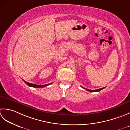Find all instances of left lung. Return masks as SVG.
<instances>
[{
	"label": "left lung",
	"mask_w": 130,
	"mask_h": 130,
	"mask_svg": "<svg viewBox=\"0 0 130 130\" xmlns=\"http://www.w3.org/2000/svg\"><path fill=\"white\" fill-rule=\"evenodd\" d=\"M82 87V86H81ZM83 87V89L89 91H90V92H96V91H99L100 90H103V89H104L105 87H103V88H101V89H96V90H90V89H86V88H84V87Z\"/></svg>",
	"instance_id": "left-lung-1"
}]
</instances>
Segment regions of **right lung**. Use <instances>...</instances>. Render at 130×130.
<instances>
[{
	"instance_id": "right-lung-1",
	"label": "right lung",
	"mask_w": 130,
	"mask_h": 130,
	"mask_svg": "<svg viewBox=\"0 0 130 130\" xmlns=\"http://www.w3.org/2000/svg\"><path fill=\"white\" fill-rule=\"evenodd\" d=\"M22 80L25 82V83L28 86H30V87H46L47 86L49 85H51L52 83H50L49 84H46V85H36V84H31L29 83L28 82H26L25 80H23L22 79Z\"/></svg>"
}]
</instances>
